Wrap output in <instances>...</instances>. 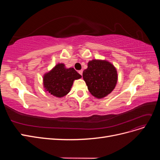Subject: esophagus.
I'll use <instances>...</instances> for the list:
<instances>
[{"label":"esophagus","instance_id":"esophagus-1","mask_svg":"<svg viewBox=\"0 0 160 160\" xmlns=\"http://www.w3.org/2000/svg\"><path fill=\"white\" fill-rule=\"evenodd\" d=\"M79 73L82 76V75H83V70H82V69H81V70H79Z\"/></svg>","mask_w":160,"mask_h":160}]
</instances>
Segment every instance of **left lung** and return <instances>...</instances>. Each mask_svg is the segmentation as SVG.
I'll return each instance as SVG.
<instances>
[{
	"instance_id": "1",
	"label": "left lung",
	"mask_w": 160,
	"mask_h": 160,
	"mask_svg": "<svg viewBox=\"0 0 160 160\" xmlns=\"http://www.w3.org/2000/svg\"><path fill=\"white\" fill-rule=\"evenodd\" d=\"M83 79L90 93L97 98H103L112 91L118 81L114 66L106 61L92 60L83 72Z\"/></svg>"
}]
</instances>
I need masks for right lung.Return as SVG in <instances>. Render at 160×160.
Masks as SVG:
<instances>
[{"label": "right lung", "instance_id": "add662e5", "mask_svg": "<svg viewBox=\"0 0 160 160\" xmlns=\"http://www.w3.org/2000/svg\"><path fill=\"white\" fill-rule=\"evenodd\" d=\"M81 75L73 68L66 69L64 64H58L43 77L46 89L51 95L62 98L70 91L75 79H80Z\"/></svg>", "mask_w": 160, "mask_h": 160}]
</instances>
